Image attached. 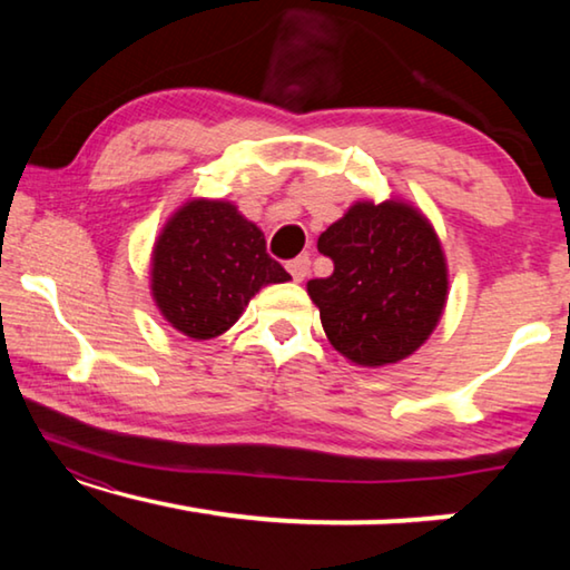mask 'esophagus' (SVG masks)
I'll list each match as a JSON object with an SVG mask.
<instances>
[{"instance_id":"1","label":"esophagus","mask_w":570,"mask_h":570,"mask_svg":"<svg viewBox=\"0 0 570 570\" xmlns=\"http://www.w3.org/2000/svg\"><path fill=\"white\" fill-rule=\"evenodd\" d=\"M308 268H312V262H308V256H296L294 262L286 264V272L292 274L294 282H304L306 274H308Z\"/></svg>"}]
</instances>
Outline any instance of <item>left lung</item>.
Here are the masks:
<instances>
[{
    "label": "left lung",
    "mask_w": 570,
    "mask_h": 570,
    "mask_svg": "<svg viewBox=\"0 0 570 570\" xmlns=\"http://www.w3.org/2000/svg\"><path fill=\"white\" fill-rule=\"evenodd\" d=\"M316 246L334 274L312 278L306 292L334 350L362 366L417 352L448 302V264L430 220L402 200H360Z\"/></svg>",
    "instance_id": "1"
}]
</instances>
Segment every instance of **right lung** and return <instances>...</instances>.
Here are the masks:
<instances>
[{
	"label": "right lung",
	"instance_id": "add662e5",
	"mask_svg": "<svg viewBox=\"0 0 570 570\" xmlns=\"http://www.w3.org/2000/svg\"><path fill=\"white\" fill-rule=\"evenodd\" d=\"M288 278L266 254L262 228L228 200H188L153 248V298L166 322L190 340L224 334L258 288Z\"/></svg>",
	"mask_w": 570,
	"mask_h": 570
}]
</instances>
